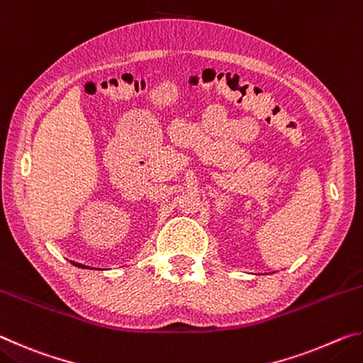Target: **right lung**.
Segmentation results:
<instances>
[{"label":"right lung","mask_w":363,"mask_h":363,"mask_svg":"<svg viewBox=\"0 0 363 363\" xmlns=\"http://www.w3.org/2000/svg\"><path fill=\"white\" fill-rule=\"evenodd\" d=\"M73 266H77V267H83V269H88L86 266H83V264H78V262H72Z\"/></svg>","instance_id":"obj_1"}]
</instances>
